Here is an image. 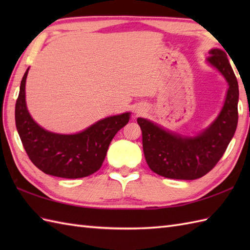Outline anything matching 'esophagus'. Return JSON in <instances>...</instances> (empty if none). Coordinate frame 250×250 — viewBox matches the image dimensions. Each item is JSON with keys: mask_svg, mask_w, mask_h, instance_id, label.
Instances as JSON below:
<instances>
[{"mask_svg": "<svg viewBox=\"0 0 250 250\" xmlns=\"http://www.w3.org/2000/svg\"><path fill=\"white\" fill-rule=\"evenodd\" d=\"M136 113H141V109H137V110H136Z\"/></svg>", "mask_w": 250, "mask_h": 250, "instance_id": "obj_1", "label": "esophagus"}]
</instances>
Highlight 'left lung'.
I'll return each instance as SVG.
<instances>
[{
	"label": "left lung",
	"mask_w": 250,
	"mask_h": 250,
	"mask_svg": "<svg viewBox=\"0 0 250 250\" xmlns=\"http://www.w3.org/2000/svg\"><path fill=\"white\" fill-rule=\"evenodd\" d=\"M207 61L229 84L220 114L208 128L194 137L164 130L153 122L137 118L143 134V150L148 167L160 176L192 180L213 169L224 156L235 133L238 119V84L235 74L221 49H211Z\"/></svg>",
	"instance_id": "obj_1"
}]
</instances>
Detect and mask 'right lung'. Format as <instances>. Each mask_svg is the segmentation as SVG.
<instances>
[{
	"mask_svg": "<svg viewBox=\"0 0 250 250\" xmlns=\"http://www.w3.org/2000/svg\"><path fill=\"white\" fill-rule=\"evenodd\" d=\"M25 71L16 102L15 120L26 155L45 174L62 178H82L102 167L111 140L128 124L130 113L104 118L77 134L46 131L30 116L25 104Z\"/></svg>",
	"mask_w": 250,
	"mask_h": 250,
	"instance_id": "add662e5",
	"label": "right lung"
}]
</instances>
